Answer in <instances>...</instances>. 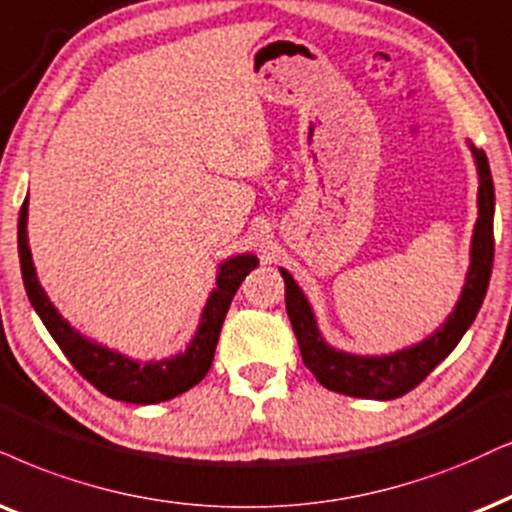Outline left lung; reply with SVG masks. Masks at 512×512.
Returning a JSON list of instances; mask_svg holds the SVG:
<instances>
[{"instance_id":"8db88e82","label":"left lung","mask_w":512,"mask_h":512,"mask_svg":"<svg viewBox=\"0 0 512 512\" xmlns=\"http://www.w3.org/2000/svg\"><path fill=\"white\" fill-rule=\"evenodd\" d=\"M468 146L475 158L477 179H480L477 222L470 241V267L454 312L425 340L390 354H352L335 349L328 345L316 326L314 309L307 295L297 286L295 278L281 269L283 281H286V309L297 345H300L302 361L328 390L359 399H397L423 383L432 368L454 352V347L475 321L487 295L491 264H494V181H491L489 160L482 148H475L470 141Z\"/></svg>"}]
</instances>
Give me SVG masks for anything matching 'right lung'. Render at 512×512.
<instances>
[{
    "label": "right lung",
    "instance_id": "right-lung-1",
    "mask_svg": "<svg viewBox=\"0 0 512 512\" xmlns=\"http://www.w3.org/2000/svg\"><path fill=\"white\" fill-rule=\"evenodd\" d=\"M18 257H21L23 286L28 300L35 307L51 338L63 349L70 364L77 368L82 378H87L96 390L106 397L129 401V404H158L177 394L191 390L205 378L215 359V347L222 331L224 316L229 312V304L234 300L238 286L252 269L260 264L255 255L243 252L224 260L217 269V283L205 302L200 314L198 328L193 333L184 352L165 357L160 361H141L125 357L122 352L108 349L106 345L84 338L63 319L61 312L49 300L37 278L32 252L28 243V196L23 200L21 215H18Z\"/></svg>",
    "mask_w": 512,
    "mask_h": 512
}]
</instances>
